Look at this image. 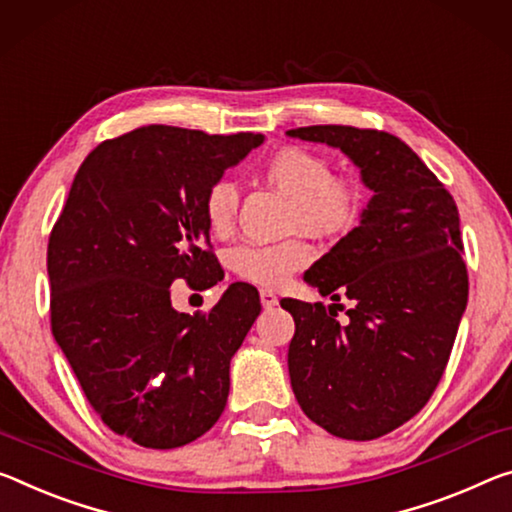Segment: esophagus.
Wrapping results in <instances>:
<instances>
[{
	"mask_svg": "<svg viewBox=\"0 0 512 512\" xmlns=\"http://www.w3.org/2000/svg\"><path fill=\"white\" fill-rule=\"evenodd\" d=\"M259 300H262V305L266 307V310H271V307L278 305V296H275L273 291H269V289L259 291Z\"/></svg>",
	"mask_w": 512,
	"mask_h": 512,
	"instance_id": "esophagus-1",
	"label": "esophagus"
}]
</instances>
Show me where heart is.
<instances>
[{
    "mask_svg": "<svg viewBox=\"0 0 512 512\" xmlns=\"http://www.w3.org/2000/svg\"><path fill=\"white\" fill-rule=\"evenodd\" d=\"M264 180L291 198L287 232H307L321 239H339L362 221L364 189L353 177L332 173L323 154L287 145L275 150L262 166ZM239 209L237 186L218 180L202 200L209 230L223 237L232 230ZM312 248L303 237L280 243H241L230 253L232 273L250 285L275 289L307 266Z\"/></svg>",
    "mask_w": 512,
    "mask_h": 512,
    "instance_id": "heart-1",
    "label": "heart"
}]
</instances>
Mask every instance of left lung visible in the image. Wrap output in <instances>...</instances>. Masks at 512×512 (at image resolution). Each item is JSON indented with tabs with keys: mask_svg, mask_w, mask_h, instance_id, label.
Listing matches in <instances>:
<instances>
[{
	"mask_svg": "<svg viewBox=\"0 0 512 512\" xmlns=\"http://www.w3.org/2000/svg\"><path fill=\"white\" fill-rule=\"evenodd\" d=\"M287 134L346 152L373 191L362 223L305 273L321 296L353 300L346 326L337 303L280 300L296 321L291 387L330 435L376 440L424 408L456 342L469 294L456 200L387 132L312 125Z\"/></svg>",
	"mask_w": 512,
	"mask_h": 512,
	"instance_id": "8db88e82",
	"label": "left lung"
}]
</instances>
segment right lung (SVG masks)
<instances>
[{"mask_svg":"<svg viewBox=\"0 0 512 512\" xmlns=\"http://www.w3.org/2000/svg\"><path fill=\"white\" fill-rule=\"evenodd\" d=\"M262 134L148 125L102 141L79 166L47 243L52 335L113 433L175 449L212 428L230 360L259 316L234 282L207 312H175L170 285L223 280L202 200Z\"/></svg>","mask_w":512,"mask_h":512,"instance_id":"right-lung-1","label":"right lung"}]
</instances>
